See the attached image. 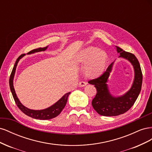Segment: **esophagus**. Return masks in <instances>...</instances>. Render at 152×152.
<instances>
[{
    "label": "esophagus",
    "instance_id": "1",
    "mask_svg": "<svg viewBox=\"0 0 152 152\" xmlns=\"http://www.w3.org/2000/svg\"><path fill=\"white\" fill-rule=\"evenodd\" d=\"M87 82H84V81H82V82H80L79 84V87H84V86H86L87 85Z\"/></svg>",
    "mask_w": 152,
    "mask_h": 152
}]
</instances>
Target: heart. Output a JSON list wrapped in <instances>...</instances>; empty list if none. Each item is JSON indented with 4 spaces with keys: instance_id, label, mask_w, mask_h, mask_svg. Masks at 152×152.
Listing matches in <instances>:
<instances>
[{
    "instance_id": "obj_1",
    "label": "heart",
    "mask_w": 152,
    "mask_h": 152,
    "mask_svg": "<svg viewBox=\"0 0 152 152\" xmlns=\"http://www.w3.org/2000/svg\"><path fill=\"white\" fill-rule=\"evenodd\" d=\"M107 54L97 48H89L81 51L76 58V63L80 65H87L85 73L89 77H94L102 73L107 62Z\"/></svg>"
}]
</instances>
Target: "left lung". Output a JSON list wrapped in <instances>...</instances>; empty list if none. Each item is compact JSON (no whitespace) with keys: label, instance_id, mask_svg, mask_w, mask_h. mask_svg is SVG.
<instances>
[{"label":"left lung","instance_id":"obj_1","mask_svg":"<svg viewBox=\"0 0 152 152\" xmlns=\"http://www.w3.org/2000/svg\"><path fill=\"white\" fill-rule=\"evenodd\" d=\"M119 57L129 61L134 67V79L131 89L126 94L118 97H114L108 90V82L110 73L112 71L113 62L110 64L103 74L96 79L89 80L90 84L94 85L97 93L92 101V105L96 112L103 116H117L127 112L133 104L140 93L142 86V75L140 63L134 54L124 51L116 46Z\"/></svg>","mask_w":152,"mask_h":152}]
</instances>
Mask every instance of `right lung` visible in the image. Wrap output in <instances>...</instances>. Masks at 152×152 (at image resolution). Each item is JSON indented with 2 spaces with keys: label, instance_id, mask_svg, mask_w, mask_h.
Listing matches in <instances>:
<instances>
[{
  "label": "right lung",
  "instance_id": "right-lung-1",
  "mask_svg": "<svg viewBox=\"0 0 152 152\" xmlns=\"http://www.w3.org/2000/svg\"><path fill=\"white\" fill-rule=\"evenodd\" d=\"M48 46L42 48H38V49H35L34 50H31V51L28 53V54H32V53H35L37 52H40V51H44L47 49ZM25 54H21V56L18 57V58L16 59V63L15 64V66L13 67V69L11 72V74L10 75V89L12 93L13 98L15 101V103L17 104L18 107L20 109L21 111L22 112H23L26 115H28L31 118H34L35 119H40V120H49V119H51L54 117H57L58 115L60 114L63 109L65 108V105L67 102V99L69 94H70V93H68L64 95L63 97L59 99L58 102L54 103L53 105L50 106V107L45 108L44 110H31L28 108L25 107V106L23 105L20 102L19 99L18 98L16 94L15 93V89H14V86H13V79H14V76H15V72H16V68L18 65V61H20V59L23 57L24 56Z\"/></svg>",
  "mask_w": 152,
  "mask_h": 152
}]
</instances>
